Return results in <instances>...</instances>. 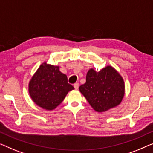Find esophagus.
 I'll list each match as a JSON object with an SVG mask.
<instances>
[{
    "label": "esophagus",
    "instance_id": "obj_1",
    "mask_svg": "<svg viewBox=\"0 0 153 153\" xmlns=\"http://www.w3.org/2000/svg\"><path fill=\"white\" fill-rule=\"evenodd\" d=\"M74 88H75V89H78V87H79V84L77 83V82H76V83H75L74 84Z\"/></svg>",
    "mask_w": 153,
    "mask_h": 153
}]
</instances>
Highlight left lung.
Masks as SVG:
<instances>
[{
	"label": "left lung",
	"instance_id": "1",
	"mask_svg": "<svg viewBox=\"0 0 153 153\" xmlns=\"http://www.w3.org/2000/svg\"><path fill=\"white\" fill-rule=\"evenodd\" d=\"M90 105L97 112H104L121 103L125 85L120 74L111 66L100 70H88L86 83L79 87Z\"/></svg>",
	"mask_w": 153,
	"mask_h": 153
}]
</instances>
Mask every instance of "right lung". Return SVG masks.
<instances>
[{
	"label": "right lung",
	"instance_id": "obj_1",
	"mask_svg": "<svg viewBox=\"0 0 153 153\" xmlns=\"http://www.w3.org/2000/svg\"><path fill=\"white\" fill-rule=\"evenodd\" d=\"M74 89L59 67L42 64L29 83V95L41 108L51 111L62 102L68 92Z\"/></svg>",
	"mask_w": 153,
	"mask_h": 153
}]
</instances>
